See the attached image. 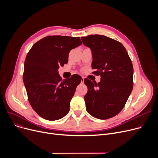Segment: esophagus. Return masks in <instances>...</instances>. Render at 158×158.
I'll use <instances>...</instances> for the list:
<instances>
[{"instance_id": "obj_1", "label": "esophagus", "mask_w": 158, "mask_h": 158, "mask_svg": "<svg viewBox=\"0 0 158 158\" xmlns=\"http://www.w3.org/2000/svg\"><path fill=\"white\" fill-rule=\"evenodd\" d=\"M84 79H85V77H82V78H81V81H82V82H83Z\"/></svg>"}]
</instances>
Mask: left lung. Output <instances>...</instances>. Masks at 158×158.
Returning a JSON list of instances; mask_svg holds the SVG:
<instances>
[{
  "label": "left lung",
  "mask_w": 158,
  "mask_h": 158,
  "mask_svg": "<svg viewBox=\"0 0 158 158\" xmlns=\"http://www.w3.org/2000/svg\"><path fill=\"white\" fill-rule=\"evenodd\" d=\"M92 52L94 73L101 81L94 83L85 79L88 92L85 96L87 111L98 119H108L123 108L133 88V66L126 48L103 35L81 37Z\"/></svg>",
  "instance_id": "1"
}]
</instances>
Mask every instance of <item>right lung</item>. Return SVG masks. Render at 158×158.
Masks as SVG:
<instances>
[{"instance_id":"1","label":"right lung","mask_w":158,"mask_h":158,"mask_svg":"<svg viewBox=\"0 0 158 158\" xmlns=\"http://www.w3.org/2000/svg\"><path fill=\"white\" fill-rule=\"evenodd\" d=\"M81 44L79 37L49 36L36 42L26 56L23 80L29 102L46 120H59L69 112L81 77L75 74L62 80L58 69L68 63L71 50Z\"/></svg>"}]
</instances>
